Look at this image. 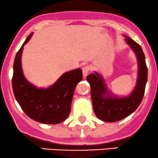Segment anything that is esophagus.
<instances>
[{
	"label": "esophagus",
	"mask_w": 158,
	"mask_h": 158,
	"mask_svg": "<svg viewBox=\"0 0 158 158\" xmlns=\"http://www.w3.org/2000/svg\"><path fill=\"white\" fill-rule=\"evenodd\" d=\"M90 70V67L89 65H85L83 68V74L84 77H86L88 75V73Z\"/></svg>",
	"instance_id": "obj_1"
}]
</instances>
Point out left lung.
Returning a JSON list of instances; mask_svg holds the SVG:
<instances>
[{"label":"left lung","mask_w":158,"mask_h":158,"mask_svg":"<svg viewBox=\"0 0 158 158\" xmlns=\"http://www.w3.org/2000/svg\"><path fill=\"white\" fill-rule=\"evenodd\" d=\"M125 40L137 56L138 61L137 81L133 92L127 97H116L108 90L103 77L98 73L88 75L93 107L97 117L103 122L122 120L132 114L141 103L148 81V68L145 57L139 44L124 36Z\"/></svg>","instance_id":"obj_1"}]
</instances>
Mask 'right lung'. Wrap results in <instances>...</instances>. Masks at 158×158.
I'll use <instances>...</instances> for the list:
<instances>
[{
	"instance_id": "obj_1",
	"label": "right lung",
	"mask_w": 158,
	"mask_h": 158,
	"mask_svg": "<svg viewBox=\"0 0 158 158\" xmlns=\"http://www.w3.org/2000/svg\"><path fill=\"white\" fill-rule=\"evenodd\" d=\"M32 35L33 33L28 36L15 57L13 90L19 104L29 118L42 124H56L70 114L74 90L83 79V73L80 68L69 71L47 88H37L30 83L23 75L21 55L23 46Z\"/></svg>"
}]
</instances>
